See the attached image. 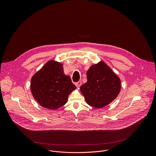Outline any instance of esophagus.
Listing matches in <instances>:
<instances>
[{"label": "esophagus", "instance_id": "1", "mask_svg": "<svg viewBox=\"0 0 156 156\" xmlns=\"http://www.w3.org/2000/svg\"><path fill=\"white\" fill-rule=\"evenodd\" d=\"M81 81H80L77 82H76V83H75V85H76V87H78V88L80 87H81Z\"/></svg>", "mask_w": 156, "mask_h": 156}]
</instances>
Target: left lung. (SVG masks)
Returning <instances> with one entry per match:
<instances>
[{"instance_id":"left-lung-1","label":"left lung","mask_w":156,"mask_h":156,"mask_svg":"<svg viewBox=\"0 0 156 156\" xmlns=\"http://www.w3.org/2000/svg\"><path fill=\"white\" fill-rule=\"evenodd\" d=\"M87 82L80 87L87 103L101 108L112 102L121 87L119 77L104 62L89 68L87 73Z\"/></svg>"}]
</instances>
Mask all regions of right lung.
Returning a JSON list of instances; mask_svg holds the SVG:
<instances>
[{
    "label": "right lung",
    "mask_w": 156,
    "mask_h": 156,
    "mask_svg": "<svg viewBox=\"0 0 156 156\" xmlns=\"http://www.w3.org/2000/svg\"><path fill=\"white\" fill-rule=\"evenodd\" d=\"M30 88L34 98L41 106L56 109L67 103L76 86L69 76L64 74L62 65L52 60L33 76Z\"/></svg>",
    "instance_id": "add662e5"
}]
</instances>
